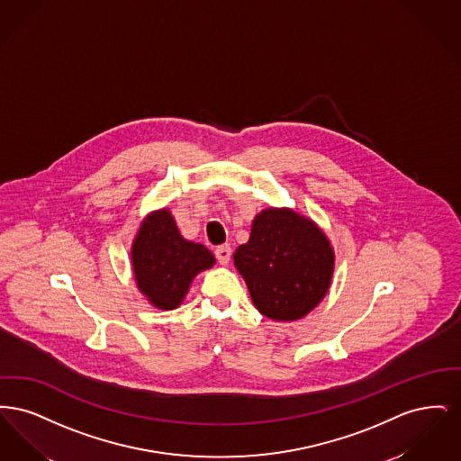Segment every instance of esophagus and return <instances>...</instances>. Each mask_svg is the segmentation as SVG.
I'll use <instances>...</instances> for the list:
<instances>
[{
  "label": "esophagus",
  "instance_id": "esophagus-1",
  "mask_svg": "<svg viewBox=\"0 0 461 461\" xmlns=\"http://www.w3.org/2000/svg\"><path fill=\"white\" fill-rule=\"evenodd\" d=\"M216 258H218V261L222 266H226V264L230 263V259H231V247L226 243V245H221L216 249Z\"/></svg>",
  "mask_w": 461,
  "mask_h": 461
}]
</instances>
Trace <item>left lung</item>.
I'll return each instance as SVG.
<instances>
[{"instance_id":"8db88e82","label":"left lung","mask_w":461,"mask_h":461,"mask_svg":"<svg viewBox=\"0 0 461 461\" xmlns=\"http://www.w3.org/2000/svg\"><path fill=\"white\" fill-rule=\"evenodd\" d=\"M256 309L273 321H295L318 306L331 285L335 252L327 233L288 207H267L249 241L233 254Z\"/></svg>"}]
</instances>
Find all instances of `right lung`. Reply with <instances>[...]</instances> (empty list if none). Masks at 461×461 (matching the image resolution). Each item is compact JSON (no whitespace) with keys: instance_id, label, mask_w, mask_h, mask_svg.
<instances>
[{"instance_id":"add662e5","label":"right lung","mask_w":461,"mask_h":461,"mask_svg":"<svg viewBox=\"0 0 461 461\" xmlns=\"http://www.w3.org/2000/svg\"><path fill=\"white\" fill-rule=\"evenodd\" d=\"M214 264L216 258L207 247L183 239L167 207L147 214L132 240L136 286L162 311L181 306L194 278Z\"/></svg>"}]
</instances>
